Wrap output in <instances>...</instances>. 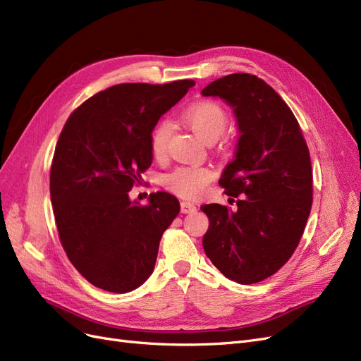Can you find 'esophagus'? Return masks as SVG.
I'll return each instance as SVG.
<instances>
[{"instance_id":"esophagus-1","label":"esophagus","mask_w":361,"mask_h":361,"mask_svg":"<svg viewBox=\"0 0 361 361\" xmlns=\"http://www.w3.org/2000/svg\"><path fill=\"white\" fill-rule=\"evenodd\" d=\"M196 209L197 207L193 202H189V201L181 202V212H184V214H190V212H195Z\"/></svg>"}]
</instances>
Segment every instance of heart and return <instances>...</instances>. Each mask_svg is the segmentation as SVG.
<instances>
[{
    "mask_svg": "<svg viewBox=\"0 0 361 361\" xmlns=\"http://www.w3.org/2000/svg\"><path fill=\"white\" fill-rule=\"evenodd\" d=\"M188 123L205 142H216L228 128V114L216 102H197L190 105L183 114ZM172 126L162 120L152 133V150L154 156L162 157L166 153ZM214 172L205 165H181L166 173L164 183L166 188L181 197L193 199L201 196Z\"/></svg>",
    "mask_w": 361,
    "mask_h": 361,
    "instance_id": "b5f03b06",
    "label": "heart"
}]
</instances>
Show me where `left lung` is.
Wrapping results in <instances>:
<instances>
[{
  "mask_svg": "<svg viewBox=\"0 0 361 361\" xmlns=\"http://www.w3.org/2000/svg\"><path fill=\"white\" fill-rule=\"evenodd\" d=\"M228 104L239 140L219 184L236 201L201 209L209 226L202 245L212 264L238 284L274 275L295 252L312 205L310 150L295 114L262 78L239 73L202 90Z\"/></svg>",
  "mask_w": 361,
  "mask_h": 361,
  "instance_id": "1",
  "label": "left lung"
}]
</instances>
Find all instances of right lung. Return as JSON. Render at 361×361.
<instances>
[{
  "instance_id": "right-lung-1",
  "label": "right lung",
  "mask_w": 361,
  "mask_h": 361,
  "mask_svg": "<svg viewBox=\"0 0 361 361\" xmlns=\"http://www.w3.org/2000/svg\"><path fill=\"white\" fill-rule=\"evenodd\" d=\"M193 80L122 83L85 101L66 120L50 169V199L59 239L90 284L129 293L153 274L160 238L178 216L166 192L147 205L129 190L152 165V133Z\"/></svg>"
}]
</instances>
